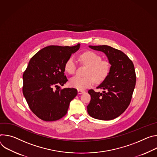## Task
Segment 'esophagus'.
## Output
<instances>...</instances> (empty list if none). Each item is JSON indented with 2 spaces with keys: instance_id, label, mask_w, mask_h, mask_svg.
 <instances>
[{
  "instance_id": "obj_1",
  "label": "esophagus",
  "mask_w": 157,
  "mask_h": 157,
  "mask_svg": "<svg viewBox=\"0 0 157 157\" xmlns=\"http://www.w3.org/2000/svg\"><path fill=\"white\" fill-rule=\"evenodd\" d=\"M77 92H78V94H83L85 92L83 90H78Z\"/></svg>"
}]
</instances>
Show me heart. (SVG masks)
<instances>
[{
	"label": "heart",
	"mask_w": 157,
	"mask_h": 157,
	"mask_svg": "<svg viewBox=\"0 0 157 157\" xmlns=\"http://www.w3.org/2000/svg\"><path fill=\"white\" fill-rule=\"evenodd\" d=\"M80 60L88 66L85 75L81 77L75 76L70 80L72 87L78 90H85L93 85L94 82L100 83L105 80L109 74L110 64L108 61L101 60V57L94 52L88 51L82 54L80 57ZM77 68V62L74 57H70L64 65L65 71L69 74H74Z\"/></svg>",
	"instance_id": "obj_1"
}]
</instances>
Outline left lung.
Masks as SVG:
<instances>
[{"label": "left lung", "mask_w": 157, "mask_h": 157, "mask_svg": "<svg viewBox=\"0 0 157 157\" xmlns=\"http://www.w3.org/2000/svg\"><path fill=\"white\" fill-rule=\"evenodd\" d=\"M89 47L105 54L111 66L107 77L97 87L103 91H88L91 100L86 107L87 112L96 119L113 120L122 114L130 103L136 83L134 65L124 52L112 47Z\"/></svg>", "instance_id": "1"}]
</instances>
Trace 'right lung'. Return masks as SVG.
<instances>
[{
    "mask_svg": "<svg viewBox=\"0 0 157 157\" xmlns=\"http://www.w3.org/2000/svg\"><path fill=\"white\" fill-rule=\"evenodd\" d=\"M80 44L73 47L50 45L30 60L23 74V94L32 112L44 121H56L65 116L71 101L77 96L74 88L55 91L67 81L64 65Z\"/></svg>",
    "mask_w": 157,
    "mask_h": 157,
    "instance_id": "obj_1",
    "label": "right lung"
}]
</instances>
